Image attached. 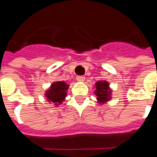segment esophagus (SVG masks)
Returning <instances> with one entry per match:
<instances>
[{
	"mask_svg": "<svg viewBox=\"0 0 157 157\" xmlns=\"http://www.w3.org/2000/svg\"><path fill=\"white\" fill-rule=\"evenodd\" d=\"M76 80H77L78 82H84V81H85V77H84L83 75H78V76L76 77Z\"/></svg>",
	"mask_w": 157,
	"mask_h": 157,
	"instance_id": "obj_1",
	"label": "esophagus"
}]
</instances>
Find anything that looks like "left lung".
<instances>
[{
	"label": "left lung",
	"instance_id": "left-lung-1",
	"mask_svg": "<svg viewBox=\"0 0 157 157\" xmlns=\"http://www.w3.org/2000/svg\"><path fill=\"white\" fill-rule=\"evenodd\" d=\"M96 85V92L95 94L97 97V99L98 100L99 102L103 103V102L109 101L110 99V93L111 91L109 90V83L107 82H98L95 84Z\"/></svg>",
	"mask_w": 157,
	"mask_h": 157
}]
</instances>
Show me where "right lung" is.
Segmentation results:
<instances>
[{
    "mask_svg": "<svg viewBox=\"0 0 157 157\" xmlns=\"http://www.w3.org/2000/svg\"><path fill=\"white\" fill-rule=\"evenodd\" d=\"M69 85L64 82H57L53 83L51 87L46 92L45 96L48 100L54 102L55 105L60 104L62 101L66 97V90L68 89Z\"/></svg>",
    "mask_w": 157,
    "mask_h": 157,
    "instance_id": "add662e5",
    "label": "right lung"
}]
</instances>
